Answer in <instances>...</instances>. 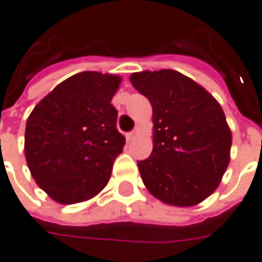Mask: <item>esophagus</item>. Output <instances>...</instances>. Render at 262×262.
I'll return each instance as SVG.
<instances>
[{"instance_id":"esophagus-1","label":"esophagus","mask_w":262,"mask_h":262,"mask_svg":"<svg viewBox=\"0 0 262 262\" xmlns=\"http://www.w3.org/2000/svg\"><path fill=\"white\" fill-rule=\"evenodd\" d=\"M140 135V129L137 128V129H134V131H131V133H128L127 134V141H134L135 138Z\"/></svg>"}]
</instances>
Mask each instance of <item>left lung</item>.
Here are the masks:
<instances>
[{
  "instance_id": "left-lung-1",
  "label": "left lung",
  "mask_w": 262,
  "mask_h": 262,
  "mask_svg": "<svg viewBox=\"0 0 262 262\" xmlns=\"http://www.w3.org/2000/svg\"><path fill=\"white\" fill-rule=\"evenodd\" d=\"M129 79L152 107V152L138 161L142 183L168 205L203 203L231 160L232 135L220 102L174 70L134 73Z\"/></svg>"
}]
</instances>
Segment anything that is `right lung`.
<instances>
[{"mask_svg":"<svg viewBox=\"0 0 262 262\" xmlns=\"http://www.w3.org/2000/svg\"><path fill=\"white\" fill-rule=\"evenodd\" d=\"M122 78L84 71L62 81L34 107L24 152L32 178L58 204L84 203L111 178L125 137L111 104Z\"/></svg>","mask_w":262,"mask_h":262,"instance_id":"right-lung-1","label":"right lung"}]
</instances>
